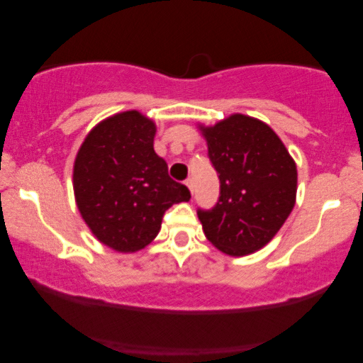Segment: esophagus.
<instances>
[{"instance_id":"obj_1","label":"esophagus","mask_w":363,"mask_h":363,"mask_svg":"<svg viewBox=\"0 0 363 363\" xmlns=\"http://www.w3.org/2000/svg\"><path fill=\"white\" fill-rule=\"evenodd\" d=\"M185 185L188 186V190H190L193 193V190H195V183H193V178H188V180L185 182Z\"/></svg>"}]
</instances>
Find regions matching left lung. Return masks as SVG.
Here are the masks:
<instances>
[{
  "label": "left lung",
  "mask_w": 363,
  "mask_h": 363,
  "mask_svg": "<svg viewBox=\"0 0 363 363\" xmlns=\"http://www.w3.org/2000/svg\"><path fill=\"white\" fill-rule=\"evenodd\" d=\"M200 130L220 178L216 205L198 210L205 236L230 256L259 251L294 208L296 162L267 123L242 113Z\"/></svg>",
  "instance_id": "obj_1"
}]
</instances>
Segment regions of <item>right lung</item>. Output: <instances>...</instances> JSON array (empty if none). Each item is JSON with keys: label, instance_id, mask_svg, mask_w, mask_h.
<instances>
[{"label": "right lung", "instance_id": "obj_1", "mask_svg": "<svg viewBox=\"0 0 363 363\" xmlns=\"http://www.w3.org/2000/svg\"><path fill=\"white\" fill-rule=\"evenodd\" d=\"M155 132V122L138 111L116 113L87 133L74 162L81 216L102 245L118 252L150 245L168 208L191 198L153 150Z\"/></svg>", "mask_w": 363, "mask_h": 363}]
</instances>
